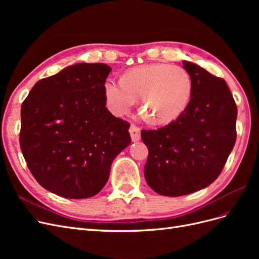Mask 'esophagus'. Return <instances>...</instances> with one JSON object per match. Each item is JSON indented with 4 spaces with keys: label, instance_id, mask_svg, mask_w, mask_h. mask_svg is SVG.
I'll list each match as a JSON object with an SVG mask.
<instances>
[{
    "label": "esophagus",
    "instance_id": "1",
    "mask_svg": "<svg viewBox=\"0 0 259 259\" xmlns=\"http://www.w3.org/2000/svg\"><path fill=\"white\" fill-rule=\"evenodd\" d=\"M130 134H131V138L134 143H137L140 140V128L137 127L136 125L132 124L130 127Z\"/></svg>",
    "mask_w": 259,
    "mask_h": 259
}]
</instances>
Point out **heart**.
I'll return each instance as SVG.
<instances>
[{
  "instance_id": "obj_1",
  "label": "heart",
  "mask_w": 259,
  "mask_h": 259,
  "mask_svg": "<svg viewBox=\"0 0 259 259\" xmlns=\"http://www.w3.org/2000/svg\"><path fill=\"white\" fill-rule=\"evenodd\" d=\"M192 79L183 67L149 64L127 70L121 80L104 83L107 106L114 115L127 114L136 99L149 121L168 124L182 115L192 96Z\"/></svg>"
}]
</instances>
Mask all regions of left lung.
<instances>
[{"label":"left lung","mask_w":259,"mask_h":259,"mask_svg":"<svg viewBox=\"0 0 259 259\" xmlns=\"http://www.w3.org/2000/svg\"><path fill=\"white\" fill-rule=\"evenodd\" d=\"M192 79L189 106L176 121L142 131L149 150L145 178L156 193L179 197L209 186L236 144L237 106L224 79L183 61Z\"/></svg>","instance_id":"1"}]
</instances>
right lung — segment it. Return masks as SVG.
<instances>
[{
    "instance_id": "obj_1",
    "label": "right lung",
    "mask_w": 259,
    "mask_h": 259,
    "mask_svg": "<svg viewBox=\"0 0 259 259\" xmlns=\"http://www.w3.org/2000/svg\"><path fill=\"white\" fill-rule=\"evenodd\" d=\"M105 64H75L34 84L21 105L20 148L31 174L67 199L96 195L115 156L131 144L130 124L106 108Z\"/></svg>"
}]
</instances>
